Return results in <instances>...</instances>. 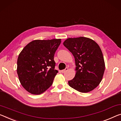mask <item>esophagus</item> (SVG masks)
<instances>
[{
	"label": "esophagus",
	"mask_w": 121,
	"mask_h": 121,
	"mask_svg": "<svg viewBox=\"0 0 121 121\" xmlns=\"http://www.w3.org/2000/svg\"><path fill=\"white\" fill-rule=\"evenodd\" d=\"M68 68H66L64 70H62V71H61V72H62V73H64V72H65L66 71H67L68 70Z\"/></svg>",
	"instance_id": "obj_1"
}]
</instances>
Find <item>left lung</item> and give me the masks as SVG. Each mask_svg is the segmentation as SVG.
<instances>
[{"instance_id":"1","label":"left lung","mask_w":121,"mask_h":121,"mask_svg":"<svg viewBox=\"0 0 121 121\" xmlns=\"http://www.w3.org/2000/svg\"><path fill=\"white\" fill-rule=\"evenodd\" d=\"M63 45L75 57L76 75L68 84L78 91L86 93L95 89L103 78L105 63L99 46L86 37L69 38Z\"/></svg>"}]
</instances>
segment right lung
I'll use <instances>...</instances> for the list:
<instances>
[{
    "instance_id": "add662e5",
    "label": "right lung",
    "mask_w": 121,
    "mask_h": 121,
    "mask_svg": "<svg viewBox=\"0 0 121 121\" xmlns=\"http://www.w3.org/2000/svg\"><path fill=\"white\" fill-rule=\"evenodd\" d=\"M60 39L35 40L23 48L18 56L17 72L27 91L39 95L49 88L58 71L53 58Z\"/></svg>"
}]
</instances>
